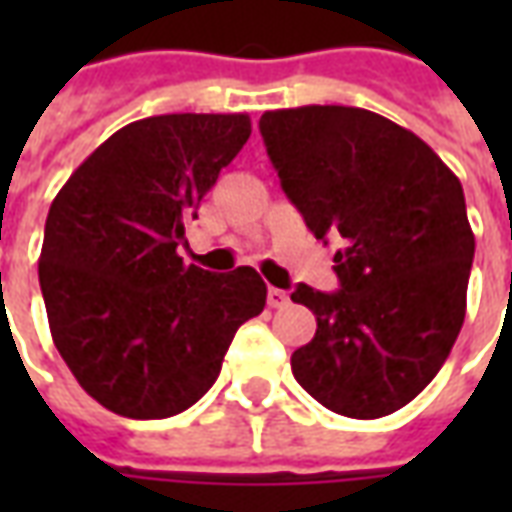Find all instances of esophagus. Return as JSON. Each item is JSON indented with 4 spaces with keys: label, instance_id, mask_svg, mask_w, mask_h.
<instances>
[{
    "label": "esophagus",
    "instance_id": "34e87169",
    "mask_svg": "<svg viewBox=\"0 0 512 512\" xmlns=\"http://www.w3.org/2000/svg\"><path fill=\"white\" fill-rule=\"evenodd\" d=\"M266 299H268V307H271V310H279V307H285V304H288V293L279 288H268Z\"/></svg>",
    "mask_w": 512,
    "mask_h": 512
}]
</instances>
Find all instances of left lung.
Segmentation results:
<instances>
[{"mask_svg":"<svg viewBox=\"0 0 512 512\" xmlns=\"http://www.w3.org/2000/svg\"><path fill=\"white\" fill-rule=\"evenodd\" d=\"M260 134L315 238L345 244L340 290L290 293L318 321L293 376L334 414L386 417L433 381L463 326L474 233L461 180L417 134L356 106L266 112Z\"/></svg>","mask_w":512,"mask_h":512,"instance_id":"8db88e82","label":"left lung"}]
</instances>
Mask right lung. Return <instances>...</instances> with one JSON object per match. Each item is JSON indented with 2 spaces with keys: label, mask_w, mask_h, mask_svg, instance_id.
I'll list each match as a JSON object with an SVG mask.
<instances>
[{
  "label": "right lung",
  "mask_w": 512,
  "mask_h": 512,
  "mask_svg": "<svg viewBox=\"0 0 512 512\" xmlns=\"http://www.w3.org/2000/svg\"><path fill=\"white\" fill-rule=\"evenodd\" d=\"M249 134V115L136 120L95 147L51 202L38 260L51 337L84 392L120 417L194 406L238 326L266 307L255 268L211 274L178 255Z\"/></svg>",
  "instance_id": "1"
}]
</instances>
